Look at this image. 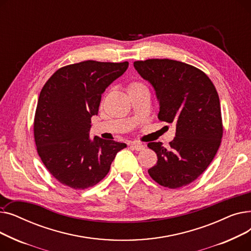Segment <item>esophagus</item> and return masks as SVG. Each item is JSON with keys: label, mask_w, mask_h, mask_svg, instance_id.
I'll return each mask as SVG.
<instances>
[{"label": "esophagus", "mask_w": 251, "mask_h": 251, "mask_svg": "<svg viewBox=\"0 0 251 251\" xmlns=\"http://www.w3.org/2000/svg\"><path fill=\"white\" fill-rule=\"evenodd\" d=\"M130 147L132 148L133 150H135V151H142V150L146 149V147H144V144H142V143H136V142L131 143Z\"/></svg>", "instance_id": "esophagus-1"}]
</instances>
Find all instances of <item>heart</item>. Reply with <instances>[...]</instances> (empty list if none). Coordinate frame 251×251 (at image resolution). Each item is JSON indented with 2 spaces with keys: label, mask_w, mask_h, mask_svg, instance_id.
<instances>
[{
  "label": "heart",
  "mask_w": 251,
  "mask_h": 251,
  "mask_svg": "<svg viewBox=\"0 0 251 251\" xmlns=\"http://www.w3.org/2000/svg\"><path fill=\"white\" fill-rule=\"evenodd\" d=\"M141 87H144V85H142L141 83L139 82H132L130 83L129 86H128V91H132V90H136V89H139Z\"/></svg>",
  "instance_id": "1"
}]
</instances>
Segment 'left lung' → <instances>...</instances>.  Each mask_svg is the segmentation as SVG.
Masks as SVG:
<instances>
[{"mask_svg": "<svg viewBox=\"0 0 251 251\" xmlns=\"http://www.w3.org/2000/svg\"><path fill=\"white\" fill-rule=\"evenodd\" d=\"M133 65L155 91L157 118L176 125L169 148L162 142L148 144L157 155L149 174L164 187L188 185L204 172L221 144L223 125L216 87L201 70L183 62L150 59Z\"/></svg>", "mask_w": 251, "mask_h": 251, "instance_id": "1", "label": "left lung"}]
</instances>
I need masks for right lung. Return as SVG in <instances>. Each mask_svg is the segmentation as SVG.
Instances as JSON below:
<instances>
[{
  "mask_svg": "<svg viewBox=\"0 0 251 251\" xmlns=\"http://www.w3.org/2000/svg\"><path fill=\"white\" fill-rule=\"evenodd\" d=\"M128 62L84 61L60 68L39 94L34 117L38 155L63 185L86 189L109 173L126 143L89 137L91 117L98 115L101 95L124 74Z\"/></svg>",
  "mask_w": 251,
  "mask_h": 251,
  "instance_id": "1",
  "label": "right lung"
}]
</instances>
